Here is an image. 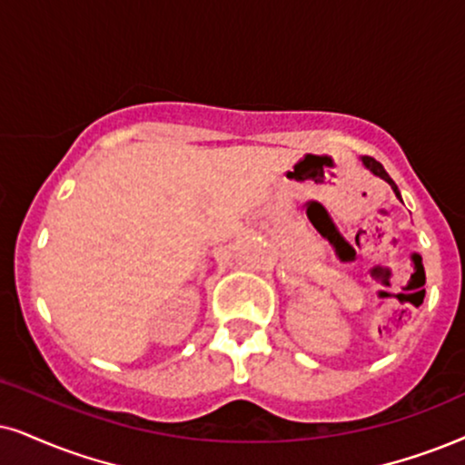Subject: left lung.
Listing matches in <instances>:
<instances>
[{"mask_svg": "<svg viewBox=\"0 0 465 465\" xmlns=\"http://www.w3.org/2000/svg\"><path fill=\"white\" fill-rule=\"evenodd\" d=\"M361 163H362V167H364V169H369V172H371L373 175H378V178H381L384 182H389L391 189L395 191V195H397L399 199H401V195H399L397 184H395V182H392L391 175L386 173V169L381 167V163H378V161H375V158H371V156H361Z\"/></svg>", "mask_w": 465, "mask_h": 465, "instance_id": "left-lung-1", "label": "left lung"}]
</instances>
